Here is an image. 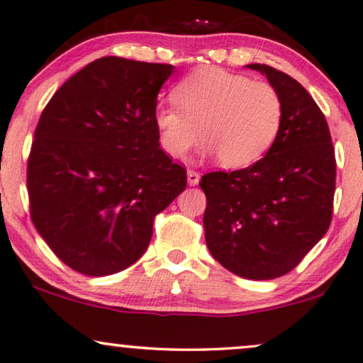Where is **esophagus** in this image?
Returning a JSON list of instances; mask_svg holds the SVG:
<instances>
[{
    "instance_id": "34e87169",
    "label": "esophagus",
    "mask_w": 363,
    "mask_h": 363,
    "mask_svg": "<svg viewBox=\"0 0 363 363\" xmlns=\"http://www.w3.org/2000/svg\"><path fill=\"white\" fill-rule=\"evenodd\" d=\"M186 175H188V185H191V186L198 185L199 178H201L198 172H196V170H188Z\"/></svg>"
}]
</instances>
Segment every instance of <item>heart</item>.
I'll use <instances>...</instances> for the list:
<instances>
[{
    "label": "heart",
    "instance_id": "b5f03b06",
    "mask_svg": "<svg viewBox=\"0 0 363 363\" xmlns=\"http://www.w3.org/2000/svg\"><path fill=\"white\" fill-rule=\"evenodd\" d=\"M175 101L178 106L154 111L159 145L170 157H182L201 132L206 154H217L223 167H246L270 150L281 128L275 86L218 67L188 75L175 88Z\"/></svg>",
    "mask_w": 363,
    "mask_h": 363
}]
</instances>
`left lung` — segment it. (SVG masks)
<instances>
[{
    "instance_id": "obj_1",
    "label": "left lung",
    "mask_w": 363,
    "mask_h": 363,
    "mask_svg": "<svg viewBox=\"0 0 363 363\" xmlns=\"http://www.w3.org/2000/svg\"><path fill=\"white\" fill-rule=\"evenodd\" d=\"M247 67L280 93V133L255 164L201 178L203 222L207 247L225 269L247 280H273L293 270L328 231L336 159L326 118L306 88L270 65Z\"/></svg>"
}]
</instances>
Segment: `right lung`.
<instances>
[{
	"instance_id": "add662e5",
	"label": "right lung",
	"mask_w": 363,
	"mask_h": 363,
	"mask_svg": "<svg viewBox=\"0 0 363 363\" xmlns=\"http://www.w3.org/2000/svg\"><path fill=\"white\" fill-rule=\"evenodd\" d=\"M174 65L108 56L64 83L41 112L27 162L30 217L65 265L106 277L135 264L154 217L186 188L159 146L154 111Z\"/></svg>"
}]
</instances>
